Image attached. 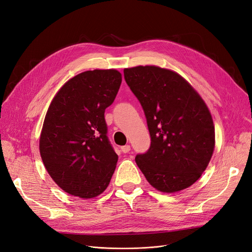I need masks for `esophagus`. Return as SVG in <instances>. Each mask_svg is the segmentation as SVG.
Here are the masks:
<instances>
[{
	"label": "esophagus",
	"instance_id": "esophagus-1",
	"mask_svg": "<svg viewBox=\"0 0 252 252\" xmlns=\"http://www.w3.org/2000/svg\"><path fill=\"white\" fill-rule=\"evenodd\" d=\"M121 149L124 153H127L130 150V146H129V145H125V146L121 147Z\"/></svg>",
	"mask_w": 252,
	"mask_h": 252
}]
</instances>
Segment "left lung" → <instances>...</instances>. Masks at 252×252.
I'll return each mask as SVG.
<instances>
[{
  "label": "left lung",
  "instance_id": "left-lung-1",
  "mask_svg": "<svg viewBox=\"0 0 252 252\" xmlns=\"http://www.w3.org/2000/svg\"><path fill=\"white\" fill-rule=\"evenodd\" d=\"M141 103L151 144L136 163L158 191L174 193L193 185L215 149V126L206 104L180 74L157 66L124 70Z\"/></svg>",
  "mask_w": 252,
  "mask_h": 252
}]
</instances>
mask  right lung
I'll list each match as a JSON object with an SVG mask.
<instances>
[{
    "instance_id": "right-lung-1",
    "label": "right lung",
    "mask_w": 252,
    "mask_h": 252,
    "mask_svg": "<svg viewBox=\"0 0 252 252\" xmlns=\"http://www.w3.org/2000/svg\"><path fill=\"white\" fill-rule=\"evenodd\" d=\"M121 84L115 69L85 71L65 83L50 104L39 152L51 178L68 194L88 199L108 187L118 156L104 113Z\"/></svg>"
}]
</instances>
